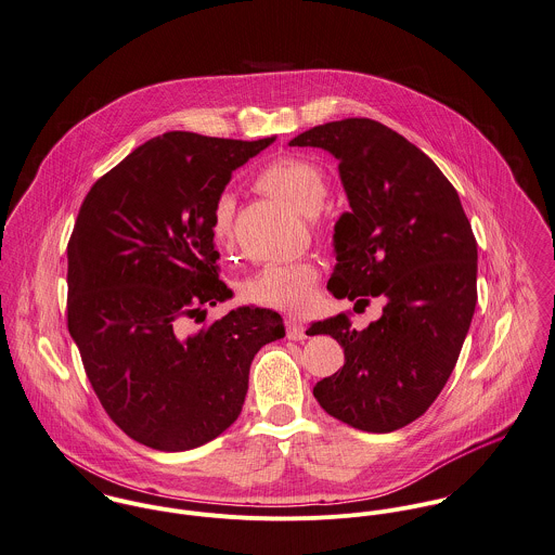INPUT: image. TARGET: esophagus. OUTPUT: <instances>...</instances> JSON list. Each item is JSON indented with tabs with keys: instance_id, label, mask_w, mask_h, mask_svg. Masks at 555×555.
Segmentation results:
<instances>
[{
	"instance_id": "obj_1",
	"label": "esophagus",
	"mask_w": 555,
	"mask_h": 555,
	"mask_svg": "<svg viewBox=\"0 0 555 555\" xmlns=\"http://www.w3.org/2000/svg\"><path fill=\"white\" fill-rule=\"evenodd\" d=\"M287 338H292V340H305L307 338V328L302 326V322H298L294 318L287 320Z\"/></svg>"
}]
</instances>
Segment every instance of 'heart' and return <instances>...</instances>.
I'll return each instance as SVG.
<instances>
[{"instance_id": "1", "label": "heart", "mask_w": 555, "mask_h": 555, "mask_svg": "<svg viewBox=\"0 0 555 555\" xmlns=\"http://www.w3.org/2000/svg\"><path fill=\"white\" fill-rule=\"evenodd\" d=\"M257 186L294 206L302 215H318L328 195L324 171L305 158H276L257 173ZM231 233V199L221 197L215 210V235L227 242ZM320 272L313 261L300 259L292 263H268L242 281L240 292L246 302L276 309L285 313L305 311L318 287Z\"/></svg>"}]
</instances>
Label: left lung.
I'll use <instances>...</instances> for the list:
<instances>
[{"label":"left lung","mask_w":555,"mask_h":555,"mask_svg":"<svg viewBox=\"0 0 555 555\" xmlns=\"http://www.w3.org/2000/svg\"><path fill=\"white\" fill-rule=\"evenodd\" d=\"M289 145L322 147L338 160L349 212L334 224V298L384 313L353 331L345 313L307 333L331 334L345 364L313 388L340 423L390 434L421 418L442 392L476 309V237L438 165L392 128L347 117L315 126Z\"/></svg>","instance_id":"obj_1"}]
</instances>
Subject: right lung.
<instances>
[{"label": "right lung", "mask_w": 555, "mask_h": 555, "mask_svg": "<svg viewBox=\"0 0 555 555\" xmlns=\"http://www.w3.org/2000/svg\"><path fill=\"white\" fill-rule=\"evenodd\" d=\"M274 137L171 130L86 195L68 242V333L113 423L134 442L191 450L235 423L255 353L285 336L276 311L240 307L219 279L215 210L231 173ZM203 320H198V315Z\"/></svg>", "instance_id": "add662e5"}]
</instances>
